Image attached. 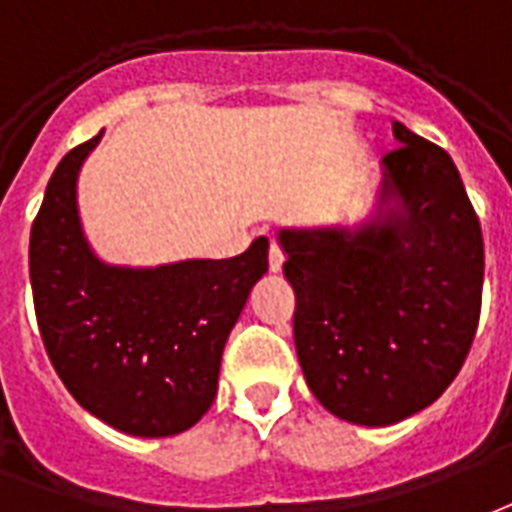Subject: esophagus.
<instances>
[{
  "instance_id": "1",
  "label": "esophagus",
  "mask_w": 512,
  "mask_h": 512,
  "mask_svg": "<svg viewBox=\"0 0 512 512\" xmlns=\"http://www.w3.org/2000/svg\"><path fill=\"white\" fill-rule=\"evenodd\" d=\"M282 266H285V252H282V246L271 244V249H268V268L274 271V274H279L282 271Z\"/></svg>"
}]
</instances>
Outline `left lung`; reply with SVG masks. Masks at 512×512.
<instances>
[{"mask_svg": "<svg viewBox=\"0 0 512 512\" xmlns=\"http://www.w3.org/2000/svg\"><path fill=\"white\" fill-rule=\"evenodd\" d=\"M393 138L366 222L279 230L306 385L358 426L434 404L480 320L483 233L456 165L399 121Z\"/></svg>", "mask_w": 512, "mask_h": 512, "instance_id": "left-lung-1", "label": "left lung"}]
</instances>
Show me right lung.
I'll use <instances>...</instances> for the list:
<instances>
[{
  "instance_id": "right-lung-1",
  "label": "right lung",
  "mask_w": 512,
  "mask_h": 512,
  "mask_svg": "<svg viewBox=\"0 0 512 512\" xmlns=\"http://www.w3.org/2000/svg\"><path fill=\"white\" fill-rule=\"evenodd\" d=\"M100 138L67 151L45 187L29 238L34 314L83 410L132 437H173L217 396L227 336L268 271V238L230 260L105 263L78 214V173Z\"/></svg>"
}]
</instances>
